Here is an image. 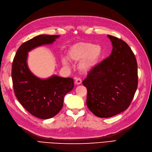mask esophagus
<instances>
[{
    "label": "esophagus",
    "mask_w": 152,
    "mask_h": 152,
    "mask_svg": "<svg viewBox=\"0 0 152 152\" xmlns=\"http://www.w3.org/2000/svg\"><path fill=\"white\" fill-rule=\"evenodd\" d=\"M75 83L76 85H80V84H81L82 83V79L80 78H75Z\"/></svg>",
    "instance_id": "1"
}]
</instances>
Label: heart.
I'll use <instances>...</instances> for the list:
<instances>
[{"label": "heart", "mask_w": 152, "mask_h": 152, "mask_svg": "<svg viewBox=\"0 0 152 152\" xmlns=\"http://www.w3.org/2000/svg\"><path fill=\"white\" fill-rule=\"evenodd\" d=\"M102 48L93 43L80 42L70 47L68 50L69 58L73 62H80L79 68L83 73H86L96 65L102 55ZM62 62L66 66H69L66 57H62Z\"/></svg>", "instance_id": "1"}]
</instances>
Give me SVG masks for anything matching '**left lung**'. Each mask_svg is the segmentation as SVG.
<instances>
[{
    "label": "left lung",
    "instance_id": "8db88e82",
    "mask_svg": "<svg viewBox=\"0 0 152 152\" xmlns=\"http://www.w3.org/2000/svg\"><path fill=\"white\" fill-rule=\"evenodd\" d=\"M107 36L112 42V53L83 81L87 88V107L99 118L112 117L126 110L138 86L137 62L130 47L122 39Z\"/></svg>",
    "mask_w": 152,
    "mask_h": 152
}]
</instances>
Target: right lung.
I'll list each match as a JSON object with an SVG mask.
<instances>
[{
	"instance_id": "obj_1",
	"label": "right lung",
	"mask_w": 152,
	"mask_h": 152,
	"mask_svg": "<svg viewBox=\"0 0 152 152\" xmlns=\"http://www.w3.org/2000/svg\"><path fill=\"white\" fill-rule=\"evenodd\" d=\"M59 35L42 34L23 43L13 58L12 77L15 95L32 115L41 119L56 116L62 109L65 95L72 90V78L53 75L42 79L30 72L27 65L28 52L37 47L51 44Z\"/></svg>"
}]
</instances>
